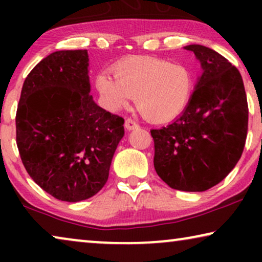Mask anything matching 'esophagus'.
Segmentation results:
<instances>
[{
    "instance_id": "obj_1",
    "label": "esophagus",
    "mask_w": 262,
    "mask_h": 262,
    "mask_svg": "<svg viewBox=\"0 0 262 262\" xmlns=\"http://www.w3.org/2000/svg\"><path fill=\"white\" fill-rule=\"evenodd\" d=\"M138 126H139V125L136 123L134 119H131V118H127V119L125 120V127H126L128 131L135 130V128H137Z\"/></svg>"
}]
</instances>
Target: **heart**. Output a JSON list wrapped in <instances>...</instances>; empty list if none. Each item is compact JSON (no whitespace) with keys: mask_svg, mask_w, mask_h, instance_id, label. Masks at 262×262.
Instances as JSON below:
<instances>
[{"mask_svg":"<svg viewBox=\"0 0 262 262\" xmlns=\"http://www.w3.org/2000/svg\"><path fill=\"white\" fill-rule=\"evenodd\" d=\"M112 71L114 78L106 74L96 77V88L111 111L124 108L135 98L143 117L161 123L179 116L191 99L193 75L181 64L134 56L120 60Z\"/></svg>","mask_w":262,"mask_h":262,"instance_id":"1","label":"heart"}]
</instances>
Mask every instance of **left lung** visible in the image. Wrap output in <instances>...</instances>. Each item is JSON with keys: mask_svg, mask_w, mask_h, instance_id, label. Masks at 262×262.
<instances>
[{"mask_svg": "<svg viewBox=\"0 0 262 262\" xmlns=\"http://www.w3.org/2000/svg\"><path fill=\"white\" fill-rule=\"evenodd\" d=\"M194 53L203 74L184 112L167 126L151 130L154 167L174 189L206 191L234 169L248 131V103L239 71L203 45Z\"/></svg>", "mask_w": 262, "mask_h": 262, "instance_id": "1", "label": "left lung"}]
</instances>
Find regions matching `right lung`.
I'll return each instance as SVG.
<instances>
[{
    "instance_id": "1",
    "label": "right lung",
    "mask_w": 262,
    "mask_h": 262,
    "mask_svg": "<svg viewBox=\"0 0 262 262\" xmlns=\"http://www.w3.org/2000/svg\"><path fill=\"white\" fill-rule=\"evenodd\" d=\"M87 50L52 52L35 66L21 89L16 144L27 173L63 202L95 195L108 179L124 119L96 105Z\"/></svg>"
}]
</instances>
